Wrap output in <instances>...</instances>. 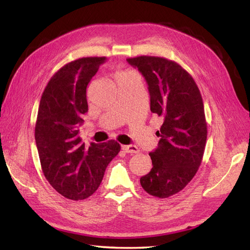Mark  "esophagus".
<instances>
[{
  "mask_svg": "<svg viewBox=\"0 0 250 250\" xmlns=\"http://www.w3.org/2000/svg\"><path fill=\"white\" fill-rule=\"evenodd\" d=\"M122 149L124 150V152H126V153H138L139 152V149L138 146H122Z\"/></svg>",
  "mask_w": 250,
  "mask_h": 250,
  "instance_id": "obj_1",
  "label": "esophagus"
}]
</instances>
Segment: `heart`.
<instances>
[{"instance_id":"b5f03b06","label":"heart","mask_w":250,"mask_h":250,"mask_svg":"<svg viewBox=\"0 0 250 250\" xmlns=\"http://www.w3.org/2000/svg\"><path fill=\"white\" fill-rule=\"evenodd\" d=\"M125 74H129V73H121L119 76H121V75H125Z\"/></svg>"}]
</instances>
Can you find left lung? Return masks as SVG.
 Segmentation results:
<instances>
[{
    "label": "left lung",
    "mask_w": 250,
    "mask_h": 250,
    "mask_svg": "<svg viewBox=\"0 0 250 250\" xmlns=\"http://www.w3.org/2000/svg\"><path fill=\"white\" fill-rule=\"evenodd\" d=\"M147 84L150 109L163 118L152 169L140 178L145 191L160 198L180 192L201 165L207 139L203 99L192 76L175 61L153 56L128 58Z\"/></svg>",
    "instance_id": "8db88e82"
}]
</instances>
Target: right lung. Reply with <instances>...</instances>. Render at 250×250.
<instances>
[{
  "mask_svg": "<svg viewBox=\"0 0 250 250\" xmlns=\"http://www.w3.org/2000/svg\"><path fill=\"white\" fill-rule=\"evenodd\" d=\"M104 61L105 57H86L63 65L49 80L40 101L34 135L41 166L50 186L69 200L93 194L121 150L114 140L91 142L87 147L79 136L88 111L86 88Z\"/></svg>",
  "mask_w": 250,
  "mask_h": 250,
  "instance_id": "obj_1",
  "label": "right lung"
}]
</instances>
